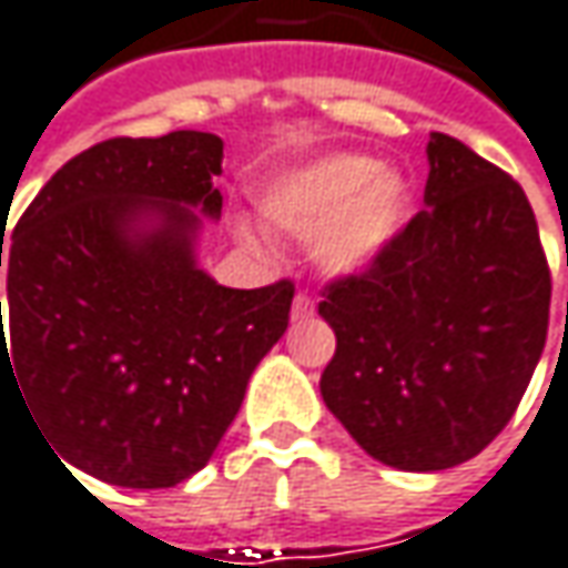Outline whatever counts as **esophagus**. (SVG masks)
I'll return each instance as SVG.
<instances>
[{
  "label": "esophagus",
  "mask_w": 568,
  "mask_h": 568,
  "mask_svg": "<svg viewBox=\"0 0 568 568\" xmlns=\"http://www.w3.org/2000/svg\"><path fill=\"white\" fill-rule=\"evenodd\" d=\"M313 310H316V301H313L310 294H297V297H294V320L313 316Z\"/></svg>",
  "instance_id": "34e87169"
}]
</instances>
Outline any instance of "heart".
Here are the masks:
<instances>
[{
    "label": "heart",
    "mask_w": 568,
    "mask_h": 568,
    "mask_svg": "<svg viewBox=\"0 0 568 568\" xmlns=\"http://www.w3.org/2000/svg\"><path fill=\"white\" fill-rule=\"evenodd\" d=\"M407 181L368 154H326L267 186L264 216L284 232H316L313 252L336 274L378 262L407 223Z\"/></svg>",
    "instance_id": "obj_1"
}]
</instances>
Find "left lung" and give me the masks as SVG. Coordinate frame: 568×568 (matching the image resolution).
<instances>
[{
  "mask_svg": "<svg viewBox=\"0 0 568 568\" xmlns=\"http://www.w3.org/2000/svg\"><path fill=\"white\" fill-rule=\"evenodd\" d=\"M426 158V210L320 304L336 333L326 407L404 471L459 466L505 429L547 345L552 294L520 183L443 132Z\"/></svg>",
  "mask_w": 568,
  "mask_h": 568,
  "instance_id": "8db88e82",
  "label": "left lung"
}]
</instances>
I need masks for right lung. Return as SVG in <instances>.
I'll return each instance as SVG.
<instances>
[{
  "label": "right lung",
  "mask_w": 568,
  "mask_h": 568,
  "mask_svg": "<svg viewBox=\"0 0 568 568\" xmlns=\"http://www.w3.org/2000/svg\"><path fill=\"white\" fill-rule=\"evenodd\" d=\"M220 174L210 132L109 139L12 232L0 385L19 382L58 459L109 485L171 488L206 466L287 329L294 281L232 291L193 262L190 206L220 216Z\"/></svg>",
  "instance_id": "right-lung-1"
}]
</instances>
